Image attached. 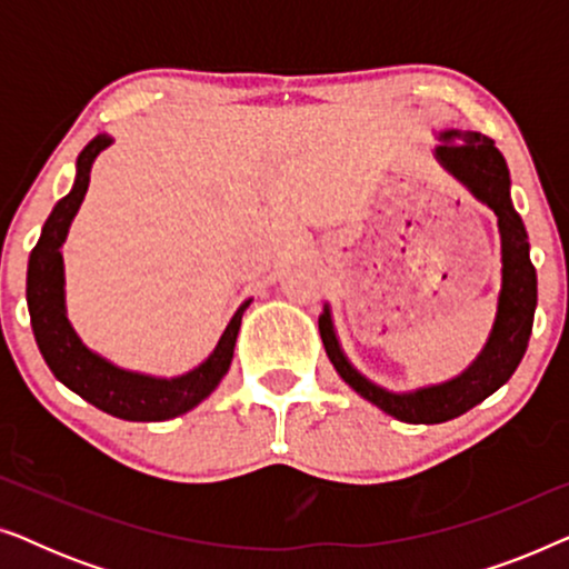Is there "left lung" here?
<instances>
[{"instance_id":"obj_1","label":"left lung","mask_w":569,"mask_h":569,"mask_svg":"<svg viewBox=\"0 0 569 569\" xmlns=\"http://www.w3.org/2000/svg\"><path fill=\"white\" fill-rule=\"evenodd\" d=\"M435 158L469 189L473 197L497 214L502 238V290L497 300V318L481 355L448 383L419 388L415 393H391L362 378L341 352L333 333L329 308L318 318L326 355L345 383L362 399L376 403L386 415L411 425H438L461 417L492 396L510 380L523 360L533 329L536 310V269L528 256V236L523 220L510 201V170L495 142L479 131H442Z\"/></svg>"}]
</instances>
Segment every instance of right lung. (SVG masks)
Returning a JSON list of instances; mask_svg holds the SVG:
<instances>
[{
  "label": "right lung",
  "mask_w": 569,
  "mask_h": 569,
  "mask_svg": "<svg viewBox=\"0 0 569 569\" xmlns=\"http://www.w3.org/2000/svg\"><path fill=\"white\" fill-rule=\"evenodd\" d=\"M108 144H111V137L98 134L80 152L72 191L57 201V207H53V212L43 224L41 238L30 251L26 290L30 326H33L38 349H41L46 365L77 396H82L84 401H90L92 407L106 411V415L129 419V422H162V419L186 415L199 401H204L220 383L230 368L240 318H243L248 302H243L238 313L232 316L209 360L181 378L166 380L121 370L82 345L67 321L61 243H64L69 224H72L77 209L84 199V191H88L92 160Z\"/></svg>",
  "instance_id": "add662e5"
}]
</instances>
